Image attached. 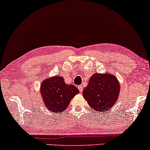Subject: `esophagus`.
I'll list each match as a JSON object with an SVG mask.
<instances>
[{
	"mask_svg": "<svg viewBox=\"0 0 150 150\" xmlns=\"http://www.w3.org/2000/svg\"><path fill=\"white\" fill-rule=\"evenodd\" d=\"M78 89H79V90H80V92L82 93V91H83V89H84V88H83V86H78Z\"/></svg>",
	"mask_w": 150,
	"mask_h": 150,
	"instance_id": "esophagus-1",
	"label": "esophagus"
}]
</instances>
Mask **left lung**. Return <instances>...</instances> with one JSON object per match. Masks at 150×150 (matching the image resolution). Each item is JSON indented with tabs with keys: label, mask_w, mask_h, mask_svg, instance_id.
<instances>
[{
	"label": "left lung",
	"mask_w": 150,
	"mask_h": 150,
	"mask_svg": "<svg viewBox=\"0 0 150 150\" xmlns=\"http://www.w3.org/2000/svg\"><path fill=\"white\" fill-rule=\"evenodd\" d=\"M120 89L118 81L114 75L96 73L83 90V96L96 111L107 112L117 102Z\"/></svg>",
	"instance_id": "obj_1"
}]
</instances>
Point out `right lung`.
Instances as JSON below:
<instances>
[{
	"label": "right lung",
	"instance_id": "1",
	"mask_svg": "<svg viewBox=\"0 0 150 150\" xmlns=\"http://www.w3.org/2000/svg\"><path fill=\"white\" fill-rule=\"evenodd\" d=\"M40 92L46 108L51 112L61 113L67 108L79 90L75 86L66 84L62 77L54 76L44 80Z\"/></svg>",
	"mask_w": 150,
	"mask_h": 150
}]
</instances>
